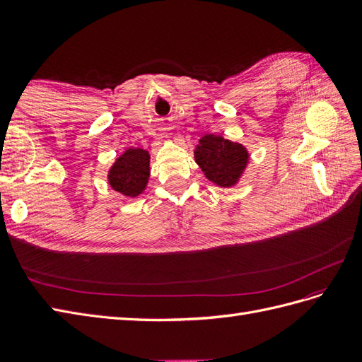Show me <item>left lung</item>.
Here are the masks:
<instances>
[{
    "instance_id": "obj_1",
    "label": "left lung",
    "mask_w": 362,
    "mask_h": 362,
    "mask_svg": "<svg viewBox=\"0 0 362 362\" xmlns=\"http://www.w3.org/2000/svg\"><path fill=\"white\" fill-rule=\"evenodd\" d=\"M194 160L205 177L220 188H233L249 163L246 146L223 136L205 134L194 150Z\"/></svg>"
}]
</instances>
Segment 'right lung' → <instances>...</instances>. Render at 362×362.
I'll return each mask as SVG.
<instances>
[{"mask_svg": "<svg viewBox=\"0 0 362 362\" xmlns=\"http://www.w3.org/2000/svg\"><path fill=\"white\" fill-rule=\"evenodd\" d=\"M107 179L111 189L122 196H141L150 179V153L144 148H128L111 165Z\"/></svg>", "mask_w": 362, "mask_h": 362, "instance_id": "obj_1", "label": "right lung"}]
</instances>
